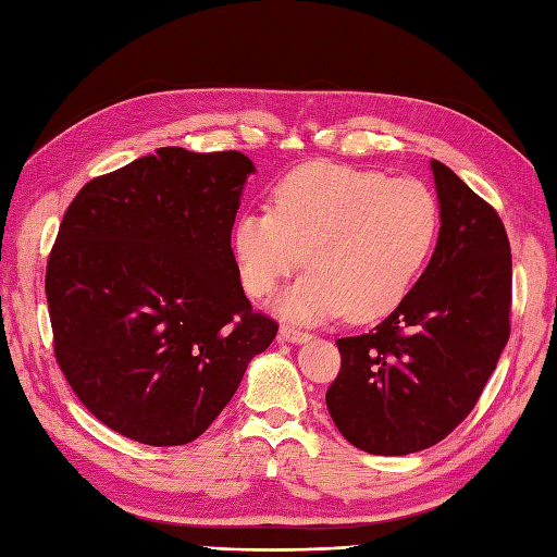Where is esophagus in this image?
<instances>
[{"instance_id": "obj_1", "label": "esophagus", "mask_w": 557, "mask_h": 557, "mask_svg": "<svg viewBox=\"0 0 557 557\" xmlns=\"http://www.w3.org/2000/svg\"><path fill=\"white\" fill-rule=\"evenodd\" d=\"M280 339L282 342H292V344H301V342L310 339V332H304V330L294 327V325H282L280 327Z\"/></svg>"}]
</instances>
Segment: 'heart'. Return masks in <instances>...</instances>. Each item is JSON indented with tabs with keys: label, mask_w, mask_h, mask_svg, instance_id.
I'll return each mask as SVG.
<instances>
[{
	"label": "heart",
	"mask_w": 557,
	"mask_h": 557,
	"mask_svg": "<svg viewBox=\"0 0 557 557\" xmlns=\"http://www.w3.org/2000/svg\"><path fill=\"white\" fill-rule=\"evenodd\" d=\"M436 235L438 203L420 180L320 161L284 175L270 211L237 218L232 253L251 299L273 296L306 261L280 301L287 318L370 322L404 301Z\"/></svg>",
	"instance_id": "1"
}]
</instances>
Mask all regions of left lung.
Instances as JSON below:
<instances>
[{"mask_svg":"<svg viewBox=\"0 0 557 557\" xmlns=\"http://www.w3.org/2000/svg\"><path fill=\"white\" fill-rule=\"evenodd\" d=\"M442 230L430 265L389 318L337 339L327 410L348 444L406 456L470 416L510 337L512 256L494 206L432 161Z\"/></svg>","mask_w":557,"mask_h":557,"instance_id":"left-lung-1","label":"left lung"}]
</instances>
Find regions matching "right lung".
Returning <instances> with one entry per match:
<instances>
[{
  "instance_id": "right-lung-1",
  "label": "right lung",
  "mask_w": 557,
  "mask_h": 557,
  "mask_svg": "<svg viewBox=\"0 0 557 557\" xmlns=\"http://www.w3.org/2000/svg\"><path fill=\"white\" fill-rule=\"evenodd\" d=\"M239 151L163 147L75 194L49 251L54 358L81 404L127 438L183 446L235 396L277 322L244 296Z\"/></svg>"
}]
</instances>
